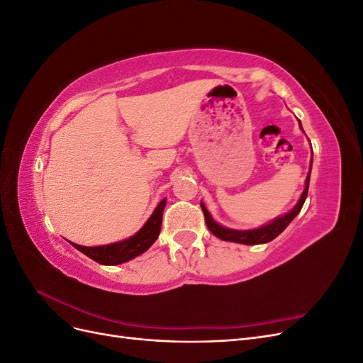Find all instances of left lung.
Masks as SVG:
<instances>
[{
  "instance_id": "8db88e82",
  "label": "left lung",
  "mask_w": 363,
  "mask_h": 363,
  "mask_svg": "<svg viewBox=\"0 0 363 363\" xmlns=\"http://www.w3.org/2000/svg\"><path fill=\"white\" fill-rule=\"evenodd\" d=\"M300 127H301V124H300ZM311 167H312V164H311ZM309 180H311V171H309V175H307V179H306V188L301 194V199H300L298 204H296L289 213L277 218L276 221H272L271 224H268L265 227L257 228V230H247V232H238V230H230V228L221 227L213 221L211 213L207 212L206 206L201 203L206 225L216 238L223 239V240H232V242H239V244H245V245H257V244L269 242V240L276 239L283 232V230L289 225L292 219L300 213L301 207L306 201L307 191H309Z\"/></svg>"
}]
</instances>
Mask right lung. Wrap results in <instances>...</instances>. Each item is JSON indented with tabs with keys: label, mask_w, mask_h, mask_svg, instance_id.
<instances>
[{
	"label": "right lung",
	"mask_w": 363,
	"mask_h": 363,
	"mask_svg": "<svg viewBox=\"0 0 363 363\" xmlns=\"http://www.w3.org/2000/svg\"><path fill=\"white\" fill-rule=\"evenodd\" d=\"M164 204H167V200L163 199L156 207V211L150 216L148 221L145 223V225L142 227L135 236L123 240V242L103 245V247H82L77 244H72V245L79 251H82L87 257L101 263V265H119V263H124L130 259L142 255V252L147 251L152 244H155V240L160 233L162 213H163Z\"/></svg>",
	"instance_id": "add662e5"
}]
</instances>
